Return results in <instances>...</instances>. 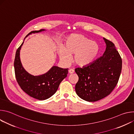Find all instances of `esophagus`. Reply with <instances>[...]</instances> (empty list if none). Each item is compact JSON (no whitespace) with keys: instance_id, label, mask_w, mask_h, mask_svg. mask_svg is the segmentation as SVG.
Masks as SVG:
<instances>
[{"instance_id":"34e87169","label":"esophagus","mask_w":134,"mask_h":134,"mask_svg":"<svg viewBox=\"0 0 134 134\" xmlns=\"http://www.w3.org/2000/svg\"><path fill=\"white\" fill-rule=\"evenodd\" d=\"M68 72H69V74H72V73L74 72V70L73 69H69V70H68Z\"/></svg>"}]
</instances>
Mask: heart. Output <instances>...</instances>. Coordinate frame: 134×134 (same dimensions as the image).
Returning <instances> with one entry per match:
<instances>
[{
	"mask_svg": "<svg viewBox=\"0 0 134 134\" xmlns=\"http://www.w3.org/2000/svg\"><path fill=\"white\" fill-rule=\"evenodd\" d=\"M98 48L96 43L80 34L70 35L66 40L65 47H60L58 51L61 60L68 64L71 60L78 66H84L89 64L95 58Z\"/></svg>",
	"mask_w": 134,
	"mask_h": 134,
	"instance_id": "obj_1",
	"label": "heart"
}]
</instances>
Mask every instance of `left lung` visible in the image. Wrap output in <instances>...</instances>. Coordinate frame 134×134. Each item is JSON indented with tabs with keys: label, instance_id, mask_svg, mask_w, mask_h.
Here are the masks:
<instances>
[{
	"label": "left lung",
	"instance_id": "8db88e82",
	"mask_svg": "<svg viewBox=\"0 0 134 134\" xmlns=\"http://www.w3.org/2000/svg\"><path fill=\"white\" fill-rule=\"evenodd\" d=\"M106 49L92 63L75 69L79 79L75 85L76 94L82 99L99 101L109 95L117 85L122 69V59L114 44L103 37Z\"/></svg>",
	"mask_w": 134,
	"mask_h": 134
}]
</instances>
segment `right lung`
<instances>
[{
    "label": "right lung",
    "instance_id": "right-lung-1",
    "mask_svg": "<svg viewBox=\"0 0 134 134\" xmlns=\"http://www.w3.org/2000/svg\"><path fill=\"white\" fill-rule=\"evenodd\" d=\"M46 30L33 31L29 33L25 38L32 33H39ZM24 41L16 52L14 69L18 84L23 91L30 97L39 100L49 99L56 92L62 81L67 77L68 69L57 66H52L44 74L34 76L29 73L23 67L20 59V50Z\"/></svg>",
    "mask_w": 134,
    "mask_h": 134
}]
</instances>
